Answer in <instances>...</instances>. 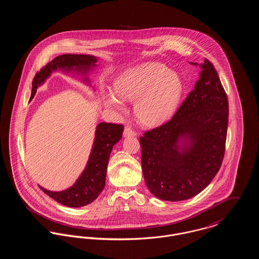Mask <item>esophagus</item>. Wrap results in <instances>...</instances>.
Here are the masks:
<instances>
[{
  "label": "esophagus",
  "instance_id": "1",
  "mask_svg": "<svg viewBox=\"0 0 259 259\" xmlns=\"http://www.w3.org/2000/svg\"><path fill=\"white\" fill-rule=\"evenodd\" d=\"M123 136L124 137H136L137 136V133L128 125H126L124 127V131H123Z\"/></svg>",
  "mask_w": 259,
  "mask_h": 259
}]
</instances>
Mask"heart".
<instances>
[{
    "label": "heart",
    "instance_id": "heart-1",
    "mask_svg": "<svg viewBox=\"0 0 259 259\" xmlns=\"http://www.w3.org/2000/svg\"><path fill=\"white\" fill-rule=\"evenodd\" d=\"M183 94L179 75L160 63H146L130 68L114 80V91L104 92L106 104L122 110L123 102H136L135 115L144 126L166 122L177 110Z\"/></svg>",
    "mask_w": 259,
    "mask_h": 259
}]
</instances>
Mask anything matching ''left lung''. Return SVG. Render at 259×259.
<instances>
[{
	"mask_svg": "<svg viewBox=\"0 0 259 259\" xmlns=\"http://www.w3.org/2000/svg\"><path fill=\"white\" fill-rule=\"evenodd\" d=\"M198 66L200 73L194 89L172 118L140 138L146 184L162 200L181 201L195 196L222 166L228 124L227 96L213 65L204 59Z\"/></svg>",
	"mask_w": 259,
	"mask_h": 259,
	"instance_id": "obj_1",
	"label": "left lung"
}]
</instances>
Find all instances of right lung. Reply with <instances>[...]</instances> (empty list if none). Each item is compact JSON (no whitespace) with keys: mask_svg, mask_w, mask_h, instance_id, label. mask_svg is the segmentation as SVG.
Listing matches in <instances>:
<instances>
[{"mask_svg":"<svg viewBox=\"0 0 259 259\" xmlns=\"http://www.w3.org/2000/svg\"><path fill=\"white\" fill-rule=\"evenodd\" d=\"M98 59L91 55L66 54L55 58L47 64L33 79L31 100L36 95L37 89L45 82L54 71L74 72L83 75V81L90 84L87 76L89 72L96 68ZM122 124L101 122L96 130V136L88 163L73 186L63 191H51L38 185V187L50 197L59 203L69 207H80L93 202L102 192L106 185V175L111 149L121 139Z\"/></svg>","mask_w":259,"mask_h":259,"instance_id":"obj_1","label":"right lung"}]
</instances>
